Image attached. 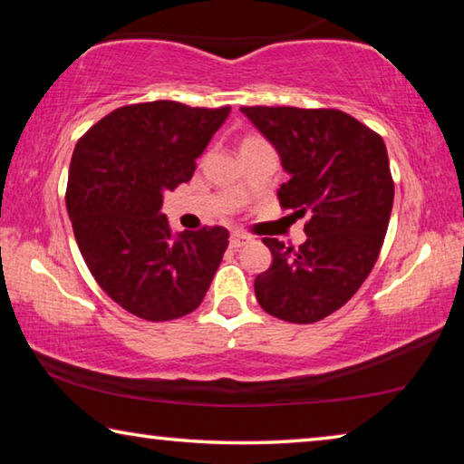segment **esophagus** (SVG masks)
<instances>
[{
  "mask_svg": "<svg viewBox=\"0 0 464 464\" xmlns=\"http://www.w3.org/2000/svg\"><path fill=\"white\" fill-rule=\"evenodd\" d=\"M249 241H251L249 235H243V233H233V235H231V239H229V246H231L233 249H239V247H243V246H247Z\"/></svg>",
  "mask_w": 464,
  "mask_h": 464,
  "instance_id": "obj_1",
  "label": "esophagus"
}]
</instances>
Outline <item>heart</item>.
<instances>
[{"instance_id":"heart-1","label":"heart","mask_w":464,"mask_h":464,"mask_svg":"<svg viewBox=\"0 0 464 464\" xmlns=\"http://www.w3.org/2000/svg\"><path fill=\"white\" fill-rule=\"evenodd\" d=\"M257 143H264V139L256 137V135H247V137H243V139H241L239 149H243V147H251V145H257Z\"/></svg>"}]
</instances>
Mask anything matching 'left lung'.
Here are the masks:
<instances>
[{
    "label": "left lung",
    "instance_id": "8db88e82",
    "mask_svg": "<svg viewBox=\"0 0 464 464\" xmlns=\"http://www.w3.org/2000/svg\"><path fill=\"white\" fill-rule=\"evenodd\" d=\"M280 155L290 179L280 207L309 215L295 249L264 237L272 266L257 274L260 307L288 324H315L343 307L379 260L392 196L379 132L335 108L241 106Z\"/></svg>",
    "mask_w": 464,
    "mask_h": 464
}]
</instances>
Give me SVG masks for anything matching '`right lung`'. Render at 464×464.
Instances as JSON below:
<instances>
[{"mask_svg":"<svg viewBox=\"0 0 464 464\" xmlns=\"http://www.w3.org/2000/svg\"><path fill=\"white\" fill-rule=\"evenodd\" d=\"M231 112L157 100L116 108L77 140L67 213L100 288L124 311L171 321L202 303L229 246L225 227L171 235L163 194L188 182Z\"/></svg>","mask_w":464,"mask_h":464,"instance_id":"1","label":"right lung"}]
</instances>
